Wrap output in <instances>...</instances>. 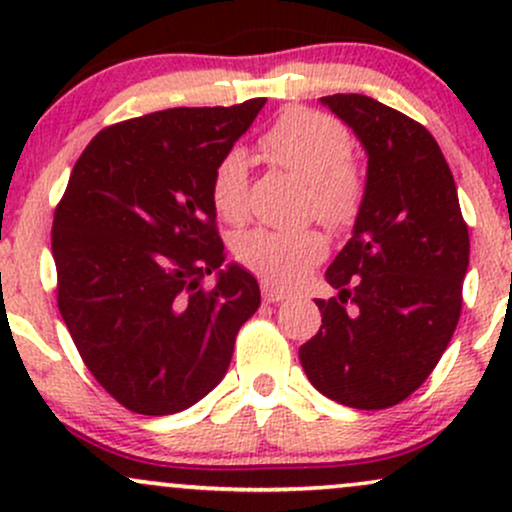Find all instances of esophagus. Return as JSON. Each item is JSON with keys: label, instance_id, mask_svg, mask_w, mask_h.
I'll use <instances>...</instances> for the list:
<instances>
[{"label": "esophagus", "instance_id": "esophagus-1", "mask_svg": "<svg viewBox=\"0 0 512 512\" xmlns=\"http://www.w3.org/2000/svg\"><path fill=\"white\" fill-rule=\"evenodd\" d=\"M284 298H289L284 291L274 289V286H269V284H262V301L264 303H279V301H284Z\"/></svg>", "mask_w": 512, "mask_h": 512}]
</instances>
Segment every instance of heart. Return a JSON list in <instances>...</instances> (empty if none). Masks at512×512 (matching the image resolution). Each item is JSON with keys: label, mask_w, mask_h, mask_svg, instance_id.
Here are the masks:
<instances>
[{"label": "heart", "mask_w": 512, "mask_h": 512, "mask_svg": "<svg viewBox=\"0 0 512 512\" xmlns=\"http://www.w3.org/2000/svg\"><path fill=\"white\" fill-rule=\"evenodd\" d=\"M269 161L308 182V214L334 228H346L361 214L366 178L351 158V134L337 117L310 108H291L260 137ZM211 204L228 223L245 221L250 211V166L240 149L216 161L209 182ZM327 255L317 228L272 231L252 228L236 240V257L245 269L272 286L289 289Z\"/></svg>", "instance_id": "heart-1"}]
</instances>
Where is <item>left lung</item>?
Returning <instances> with one entry per match:
<instances>
[{"label": "left lung", "instance_id": "obj_1", "mask_svg": "<svg viewBox=\"0 0 512 512\" xmlns=\"http://www.w3.org/2000/svg\"><path fill=\"white\" fill-rule=\"evenodd\" d=\"M322 103L368 154L366 197L354 236L315 301L320 332L298 349L308 380L354 409H387L424 385L448 349L462 310L469 231L433 134L395 108L334 93Z\"/></svg>", "mask_w": 512, "mask_h": 512}]
</instances>
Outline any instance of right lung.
Returning <instances> with one entry per match:
<instances>
[{
  "label": "right lung",
  "mask_w": 512,
  "mask_h": 512,
  "mask_svg": "<svg viewBox=\"0 0 512 512\" xmlns=\"http://www.w3.org/2000/svg\"><path fill=\"white\" fill-rule=\"evenodd\" d=\"M267 98L170 108L101 129L52 221L57 308L81 361L122 407L182 411L226 375L260 286L226 260L209 182Z\"/></svg>",
  "instance_id": "obj_1"
}]
</instances>
